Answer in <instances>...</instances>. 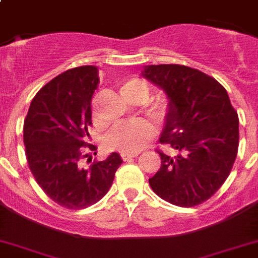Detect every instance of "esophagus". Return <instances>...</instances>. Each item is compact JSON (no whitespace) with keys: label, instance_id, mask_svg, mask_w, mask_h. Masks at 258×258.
Instances as JSON below:
<instances>
[{"label":"esophagus","instance_id":"esophagus-1","mask_svg":"<svg viewBox=\"0 0 258 258\" xmlns=\"http://www.w3.org/2000/svg\"><path fill=\"white\" fill-rule=\"evenodd\" d=\"M139 153H128V152H122L120 153V157H122L123 161H130L131 158H134V157L138 156Z\"/></svg>","mask_w":258,"mask_h":258}]
</instances>
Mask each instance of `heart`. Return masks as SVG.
Listing matches in <instances>:
<instances>
[{"label": "heart", "mask_w": 258, "mask_h": 258, "mask_svg": "<svg viewBox=\"0 0 258 258\" xmlns=\"http://www.w3.org/2000/svg\"><path fill=\"white\" fill-rule=\"evenodd\" d=\"M119 92L130 102L142 104L149 96L147 83L142 79H124L119 84ZM170 111V104L165 97H158L149 104L147 113L156 119H165ZM154 135L153 127L145 120H135L115 124L105 138V144L114 151L138 153Z\"/></svg>", "instance_id": "b5f03b06"}]
</instances>
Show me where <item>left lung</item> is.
Instances as JSON below:
<instances>
[{
	"mask_svg": "<svg viewBox=\"0 0 258 258\" xmlns=\"http://www.w3.org/2000/svg\"><path fill=\"white\" fill-rule=\"evenodd\" d=\"M145 79L167 95L170 111L160 143L163 153L149 184L167 203L189 208L207 201L225 183L239 147V118L227 92L214 78L183 64H151Z\"/></svg>",
	"mask_w": 258,
	"mask_h": 258,
	"instance_id": "obj_1",
	"label": "left lung"
}]
</instances>
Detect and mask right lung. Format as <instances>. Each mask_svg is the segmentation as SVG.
Listing matches in <instances>:
<instances>
[{"mask_svg":"<svg viewBox=\"0 0 258 258\" xmlns=\"http://www.w3.org/2000/svg\"><path fill=\"white\" fill-rule=\"evenodd\" d=\"M96 66H80L55 76L33 97L24 119L23 140L31 172L42 191L67 209H84L101 200L123 162L118 153L89 167L83 147L92 124V96L98 84ZM89 157L87 162H91Z\"/></svg>","mask_w":258,"mask_h":258,"instance_id":"add662e5","label":"right lung"}]
</instances>
